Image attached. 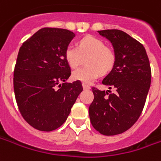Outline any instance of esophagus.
Returning a JSON list of instances; mask_svg holds the SVG:
<instances>
[{
	"mask_svg": "<svg viewBox=\"0 0 161 161\" xmlns=\"http://www.w3.org/2000/svg\"><path fill=\"white\" fill-rule=\"evenodd\" d=\"M83 88H84V90H89L91 87H90L89 85H85V84H83Z\"/></svg>",
	"mask_w": 161,
	"mask_h": 161,
	"instance_id": "obj_1",
	"label": "esophagus"
}]
</instances>
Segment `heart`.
Returning <instances> with one entry per match:
<instances>
[{
  "instance_id": "b5f03b06",
  "label": "heart",
  "mask_w": 161,
  "mask_h": 161,
  "mask_svg": "<svg viewBox=\"0 0 161 161\" xmlns=\"http://www.w3.org/2000/svg\"><path fill=\"white\" fill-rule=\"evenodd\" d=\"M65 60L68 65L75 69L84 62L86 66L74 71L72 77L75 80L89 84L99 77V74H108L112 71L116 62V53L103 40L93 36H85L77 42V47L69 46L65 50Z\"/></svg>"
}]
</instances>
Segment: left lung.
<instances>
[{
    "instance_id": "8db88e82",
    "label": "left lung",
    "mask_w": 161,
    "mask_h": 161,
    "mask_svg": "<svg viewBox=\"0 0 161 161\" xmlns=\"http://www.w3.org/2000/svg\"><path fill=\"white\" fill-rule=\"evenodd\" d=\"M99 33L111 41L116 53L115 65L102 81L116 92L92 88L94 99L89 107L90 120L100 134L114 136L130 129L140 116L152 70L145 47L136 39L120 30L99 31Z\"/></svg>"
}]
</instances>
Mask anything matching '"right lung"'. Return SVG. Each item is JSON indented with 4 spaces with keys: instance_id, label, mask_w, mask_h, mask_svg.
<instances>
[{
    "instance_id": "add662e5",
    "label": "right lung",
    "mask_w": 161,
    "mask_h": 161,
    "mask_svg": "<svg viewBox=\"0 0 161 161\" xmlns=\"http://www.w3.org/2000/svg\"><path fill=\"white\" fill-rule=\"evenodd\" d=\"M75 34L59 28H42L21 46L14 69V92L23 118L40 131L64 123L83 91L81 81L65 83L70 68L65 50Z\"/></svg>"
}]
</instances>
